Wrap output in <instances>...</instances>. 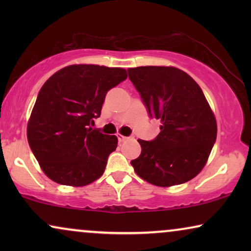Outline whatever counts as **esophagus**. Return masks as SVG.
I'll list each match as a JSON object with an SVG mask.
<instances>
[{"mask_svg":"<svg viewBox=\"0 0 251 251\" xmlns=\"http://www.w3.org/2000/svg\"><path fill=\"white\" fill-rule=\"evenodd\" d=\"M118 139H119V142H125V140H126V139H129V137H126V136H122V135H118Z\"/></svg>","mask_w":251,"mask_h":251,"instance_id":"1","label":"esophagus"}]
</instances>
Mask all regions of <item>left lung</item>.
<instances>
[{"mask_svg": "<svg viewBox=\"0 0 251 251\" xmlns=\"http://www.w3.org/2000/svg\"><path fill=\"white\" fill-rule=\"evenodd\" d=\"M129 78L150 118L161 121L151 142L138 139L142 153L131 161L136 174L156 186H174L203 169L217 137L214 113L199 84L176 67L142 66Z\"/></svg>", "mask_w": 251, "mask_h": 251, "instance_id": "8db88e82", "label": "left lung"}]
</instances>
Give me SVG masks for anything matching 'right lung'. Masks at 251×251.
<instances>
[{"label": "right lung", "instance_id": "obj_1", "mask_svg": "<svg viewBox=\"0 0 251 251\" xmlns=\"http://www.w3.org/2000/svg\"><path fill=\"white\" fill-rule=\"evenodd\" d=\"M123 68L71 65L47 80L27 125V139L41 169L58 184L85 186L104 174L116 136L90 128L106 94L122 81Z\"/></svg>", "mask_w": 251, "mask_h": 251}]
</instances>
